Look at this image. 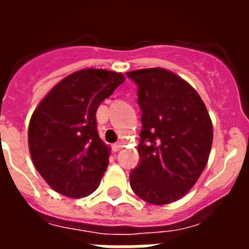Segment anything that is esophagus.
<instances>
[{
  "label": "esophagus",
  "mask_w": 249,
  "mask_h": 249,
  "mask_svg": "<svg viewBox=\"0 0 249 249\" xmlns=\"http://www.w3.org/2000/svg\"><path fill=\"white\" fill-rule=\"evenodd\" d=\"M121 148H123V144H121V142H116V144H113V145H112V149H113L114 152L120 151Z\"/></svg>",
  "instance_id": "1"
}]
</instances>
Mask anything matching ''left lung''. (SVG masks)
Returning <instances> with one entry per match:
<instances>
[{"instance_id":"left-lung-1","label":"left lung","mask_w":249,"mask_h":249,"mask_svg":"<svg viewBox=\"0 0 249 249\" xmlns=\"http://www.w3.org/2000/svg\"><path fill=\"white\" fill-rule=\"evenodd\" d=\"M126 76L137 85L142 124L130 187L146 203H173L207 165L213 139L209 114L197 92L172 71L149 68Z\"/></svg>"}]
</instances>
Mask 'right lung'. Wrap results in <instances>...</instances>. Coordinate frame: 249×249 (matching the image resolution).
<instances>
[{"label": "right lung", "mask_w": 249, "mask_h": 249, "mask_svg": "<svg viewBox=\"0 0 249 249\" xmlns=\"http://www.w3.org/2000/svg\"><path fill=\"white\" fill-rule=\"evenodd\" d=\"M104 69H82L57 84L36 108L28 141L36 169L56 192L84 197L96 191L109 164L97 133L100 104L124 82Z\"/></svg>", "instance_id": "right-lung-1"}]
</instances>
